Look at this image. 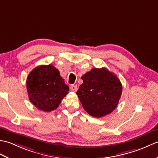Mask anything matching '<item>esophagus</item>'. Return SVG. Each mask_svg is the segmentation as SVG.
Instances as JSON below:
<instances>
[{"mask_svg": "<svg viewBox=\"0 0 158 158\" xmlns=\"http://www.w3.org/2000/svg\"><path fill=\"white\" fill-rule=\"evenodd\" d=\"M70 90L73 92H76L77 90V87L75 85H72L71 86H70Z\"/></svg>", "mask_w": 158, "mask_h": 158, "instance_id": "obj_1", "label": "esophagus"}]
</instances>
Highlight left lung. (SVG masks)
Listing matches in <instances>:
<instances>
[{"label":"left lung","instance_id":"left-lung-1","mask_svg":"<svg viewBox=\"0 0 158 158\" xmlns=\"http://www.w3.org/2000/svg\"><path fill=\"white\" fill-rule=\"evenodd\" d=\"M81 79L83 83L77 94L85 111L94 117H102L113 112L122 92L118 77L106 68H95Z\"/></svg>","mask_w":158,"mask_h":158}]
</instances>
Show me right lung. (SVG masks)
Wrapping results in <instances>:
<instances>
[{"label": "right lung", "mask_w": 158, "mask_h": 158, "mask_svg": "<svg viewBox=\"0 0 158 158\" xmlns=\"http://www.w3.org/2000/svg\"><path fill=\"white\" fill-rule=\"evenodd\" d=\"M26 88L31 102L45 112L58 108L69 91L58 70L52 64L33 69L27 77Z\"/></svg>", "instance_id": "1"}]
</instances>
